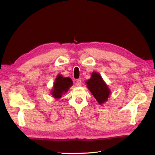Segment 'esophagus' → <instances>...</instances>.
<instances>
[{
  "mask_svg": "<svg viewBox=\"0 0 155 155\" xmlns=\"http://www.w3.org/2000/svg\"><path fill=\"white\" fill-rule=\"evenodd\" d=\"M81 84H82V82H81V79H78L76 81V85L78 87H80V86H81Z\"/></svg>",
  "mask_w": 155,
  "mask_h": 155,
  "instance_id": "esophagus-1",
  "label": "esophagus"
}]
</instances>
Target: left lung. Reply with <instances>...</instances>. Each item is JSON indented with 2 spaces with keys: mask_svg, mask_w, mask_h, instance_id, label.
Returning a JSON list of instances; mask_svg holds the SVG:
<instances>
[{
  "mask_svg": "<svg viewBox=\"0 0 155 155\" xmlns=\"http://www.w3.org/2000/svg\"><path fill=\"white\" fill-rule=\"evenodd\" d=\"M86 84L98 104L101 105L107 101L110 91L99 73L92 72L91 78L86 81Z\"/></svg>",
  "mask_w": 155,
  "mask_h": 155,
  "instance_id": "8db88e82",
  "label": "left lung"
}]
</instances>
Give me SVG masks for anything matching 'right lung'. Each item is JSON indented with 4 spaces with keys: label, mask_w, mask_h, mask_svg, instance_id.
I'll use <instances>...</instances> for the list:
<instances>
[{
    "label": "right lung",
    "mask_w": 155,
    "mask_h": 155,
    "mask_svg": "<svg viewBox=\"0 0 155 155\" xmlns=\"http://www.w3.org/2000/svg\"><path fill=\"white\" fill-rule=\"evenodd\" d=\"M72 84L73 82L70 78H64L62 76V75H58L51 92V95L55 99H59L63 94H65L68 91L69 88L72 85Z\"/></svg>",
    "instance_id": "right-lung-1"
}]
</instances>
